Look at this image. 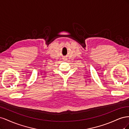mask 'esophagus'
<instances>
[{
	"instance_id": "34e87169",
	"label": "esophagus",
	"mask_w": 129,
	"mask_h": 129,
	"mask_svg": "<svg viewBox=\"0 0 129 129\" xmlns=\"http://www.w3.org/2000/svg\"><path fill=\"white\" fill-rule=\"evenodd\" d=\"M63 60H64V61H67V58H66V57H63Z\"/></svg>"
}]
</instances>
